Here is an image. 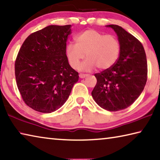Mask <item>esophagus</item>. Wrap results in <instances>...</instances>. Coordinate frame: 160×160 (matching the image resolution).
Wrapping results in <instances>:
<instances>
[{"label": "esophagus", "instance_id": "obj_1", "mask_svg": "<svg viewBox=\"0 0 160 160\" xmlns=\"http://www.w3.org/2000/svg\"><path fill=\"white\" fill-rule=\"evenodd\" d=\"M79 76H80V78H85V77H87V76H88V74H83V73H80V74L79 75Z\"/></svg>", "mask_w": 160, "mask_h": 160}]
</instances>
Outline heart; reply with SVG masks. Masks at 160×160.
I'll list each match as a JSON object with an SVG mask.
<instances>
[{"label":"heart","instance_id":"heart-1","mask_svg":"<svg viewBox=\"0 0 160 160\" xmlns=\"http://www.w3.org/2000/svg\"><path fill=\"white\" fill-rule=\"evenodd\" d=\"M120 53L121 43L117 37L94 29L84 31L75 37V44L69 43L66 47L67 58L75 69L78 68L85 54L87 60L82 69H109L118 61Z\"/></svg>","mask_w":160,"mask_h":160}]
</instances>
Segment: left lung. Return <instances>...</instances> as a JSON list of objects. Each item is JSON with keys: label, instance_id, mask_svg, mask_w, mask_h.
I'll use <instances>...</instances> for the list:
<instances>
[{"label": "left lung", "instance_id": "1", "mask_svg": "<svg viewBox=\"0 0 160 160\" xmlns=\"http://www.w3.org/2000/svg\"><path fill=\"white\" fill-rule=\"evenodd\" d=\"M107 27L117 34L120 56L112 68L94 74L97 84L92 96L103 109L117 112L133 104L144 90L148 79L147 58L138 39L120 26Z\"/></svg>", "mask_w": 160, "mask_h": 160}]
</instances>
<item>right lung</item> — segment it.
Returning <instances> with one entry per match:
<instances>
[{
  "mask_svg": "<svg viewBox=\"0 0 160 160\" xmlns=\"http://www.w3.org/2000/svg\"><path fill=\"white\" fill-rule=\"evenodd\" d=\"M70 25H49L29 35L15 62L16 82L24 102L42 113L55 112L68 98L78 72L66 56Z\"/></svg>",
  "mask_w": 160,
  "mask_h": 160,
  "instance_id": "add662e5",
  "label": "right lung"
}]
</instances>
